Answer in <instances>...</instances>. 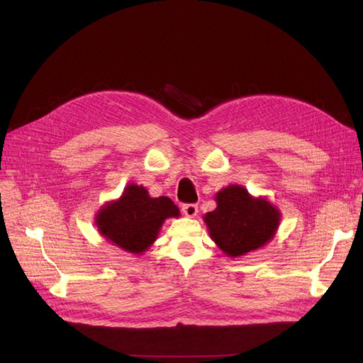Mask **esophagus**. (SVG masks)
I'll return each instance as SVG.
<instances>
[{
	"label": "esophagus",
	"mask_w": 363,
	"mask_h": 363,
	"mask_svg": "<svg viewBox=\"0 0 363 363\" xmlns=\"http://www.w3.org/2000/svg\"><path fill=\"white\" fill-rule=\"evenodd\" d=\"M182 211H183V215L187 218H195L198 213V206L196 204H184L182 207Z\"/></svg>",
	"instance_id": "obj_1"
}]
</instances>
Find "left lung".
<instances>
[{
    "label": "left lung",
    "mask_w": 363,
    "mask_h": 363,
    "mask_svg": "<svg viewBox=\"0 0 363 363\" xmlns=\"http://www.w3.org/2000/svg\"><path fill=\"white\" fill-rule=\"evenodd\" d=\"M216 208L204 216L208 234L231 258L246 255L267 245L281 222L279 208L266 196H252L246 187L230 184L216 196Z\"/></svg>",
    "instance_id": "left-lung-1"
}]
</instances>
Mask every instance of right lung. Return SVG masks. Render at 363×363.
<instances>
[{
    "label": "right lung",
    "mask_w": 363,
    "mask_h": 363,
    "mask_svg": "<svg viewBox=\"0 0 363 363\" xmlns=\"http://www.w3.org/2000/svg\"><path fill=\"white\" fill-rule=\"evenodd\" d=\"M179 216V207L168 196L152 198L143 184L130 183L120 198L101 207L94 223L99 234L114 246L143 255L156 242L164 222Z\"/></svg>",
    "instance_id": "obj_1"
}]
</instances>
